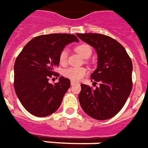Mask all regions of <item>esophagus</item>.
<instances>
[{"mask_svg":"<svg viewBox=\"0 0 148 148\" xmlns=\"http://www.w3.org/2000/svg\"><path fill=\"white\" fill-rule=\"evenodd\" d=\"M75 84H76V83L74 82H73V81H71V85H75Z\"/></svg>","mask_w":148,"mask_h":148,"instance_id":"1","label":"esophagus"}]
</instances>
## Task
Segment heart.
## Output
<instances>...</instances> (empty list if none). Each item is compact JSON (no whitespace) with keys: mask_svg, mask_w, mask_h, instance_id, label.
<instances>
[{"mask_svg":"<svg viewBox=\"0 0 148 148\" xmlns=\"http://www.w3.org/2000/svg\"><path fill=\"white\" fill-rule=\"evenodd\" d=\"M75 51L84 58H88L92 55V49L88 44L82 43L75 47ZM67 57L68 50L65 48L60 51L59 55V60L61 65H65L66 63ZM88 69L85 67H69L63 71V75L73 82H77L82 79L85 75L88 74Z\"/></svg>","mask_w":148,"mask_h":148,"instance_id":"obj_1","label":"heart"}]
</instances>
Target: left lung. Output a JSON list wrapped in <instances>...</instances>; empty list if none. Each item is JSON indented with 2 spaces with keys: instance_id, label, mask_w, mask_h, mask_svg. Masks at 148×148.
I'll return each instance as SVG.
<instances>
[{
  "instance_id": "obj_1",
  "label": "left lung",
  "mask_w": 148,
  "mask_h": 148,
  "mask_svg": "<svg viewBox=\"0 0 148 148\" xmlns=\"http://www.w3.org/2000/svg\"><path fill=\"white\" fill-rule=\"evenodd\" d=\"M77 35L93 47L98 55L97 68L91 79L99 82V87L93 89L81 85V107L96 120L109 119L124 107L132 91V60L124 47L109 36L92 33Z\"/></svg>"
}]
</instances>
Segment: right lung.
I'll return each mask as SVG.
<instances>
[{"label": "right lung", "mask_w": 148, "mask_h": 148, "mask_svg": "<svg viewBox=\"0 0 148 148\" xmlns=\"http://www.w3.org/2000/svg\"><path fill=\"white\" fill-rule=\"evenodd\" d=\"M78 39L74 34H52L34 38L18 54L14 66V88L23 108L37 117L50 115L58 110L71 86L68 78L60 77L50 84L60 63L59 55L65 45Z\"/></svg>", "instance_id": "add662e5"}]
</instances>
